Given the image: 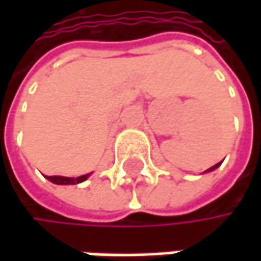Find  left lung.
<instances>
[{"label":"left lung","instance_id":"obj_1","mask_svg":"<svg viewBox=\"0 0 261 261\" xmlns=\"http://www.w3.org/2000/svg\"><path fill=\"white\" fill-rule=\"evenodd\" d=\"M219 165H221V163H218V165H215V166H212V168H210V169H207V171H213V169H216V168H218Z\"/></svg>","mask_w":261,"mask_h":261}]
</instances>
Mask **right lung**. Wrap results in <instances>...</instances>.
Wrapping results in <instances>:
<instances>
[{"instance_id": "right-lung-1", "label": "right lung", "mask_w": 261, "mask_h": 261, "mask_svg": "<svg viewBox=\"0 0 261 261\" xmlns=\"http://www.w3.org/2000/svg\"><path fill=\"white\" fill-rule=\"evenodd\" d=\"M87 177H89V174L81 175V177H77V178H71V177H57V175L46 177V178H48L51 182H54V184H77V182L84 181Z\"/></svg>"}]
</instances>
